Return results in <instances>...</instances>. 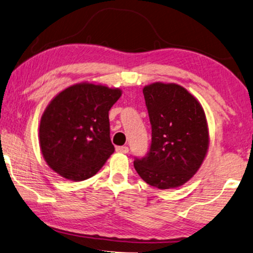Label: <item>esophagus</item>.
Instances as JSON below:
<instances>
[{
    "mask_svg": "<svg viewBox=\"0 0 253 253\" xmlns=\"http://www.w3.org/2000/svg\"><path fill=\"white\" fill-rule=\"evenodd\" d=\"M117 151L118 152H121V154H127L129 152V148L123 146V147H117Z\"/></svg>",
    "mask_w": 253,
    "mask_h": 253,
    "instance_id": "obj_1",
    "label": "esophagus"
}]
</instances>
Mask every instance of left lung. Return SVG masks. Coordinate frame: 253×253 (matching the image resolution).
<instances>
[{"instance_id": "1", "label": "left lung", "mask_w": 253, "mask_h": 253, "mask_svg": "<svg viewBox=\"0 0 253 253\" xmlns=\"http://www.w3.org/2000/svg\"><path fill=\"white\" fill-rule=\"evenodd\" d=\"M152 129L150 151L134 168L150 186L177 188L198 171L210 146L209 124L198 99L175 83L143 87Z\"/></svg>"}]
</instances>
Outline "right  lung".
<instances>
[{"label":"right lung","mask_w":253,"mask_h":253,"mask_svg":"<svg viewBox=\"0 0 253 253\" xmlns=\"http://www.w3.org/2000/svg\"><path fill=\"white\" fill-rule=\"evenodd\" d=\"M121 95V88L82 82L51 99L41 115L39 146L53 171L81 181L103 167L114 152L109 111Z\"/></svg>","instance_id":"right-lung-1"}]
</instances>
